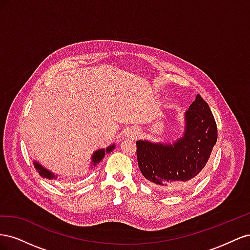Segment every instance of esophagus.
Masks as SVG:
<instances>
[{"label": "esophagus", "mask_w": 250, "mask_h": 250, "mask_svg": "<svg viewBox=\"0 0 250 250\" xmlns=\"http://www.w3.org/2000/svg\"><path fill=\"white\" fill-rule=\"evenodd\" d=\"M137 134H138V132H137V130H130L129 131V133H128V135H129V137H131V138H135L137 137Z\"/></svg>", "instance_id": "34e87169"}]
</instances>
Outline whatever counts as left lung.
Instances as JSON below:
<instances>
[{"mask_svg":"<svg viewBox=\"0 0 250 250\" xmlns=\"http://www.w3.org/2000/svg\"><path fill=\"white\" fill-rule=\"evenodd\" d=\"M183 138L173 144L137 142L143 176L165 192L190 188L202 174L217 142V125L208 104L200 95L185 113Z\"/></svg>","mask_w":250,"mask_h":250,"instance_id":"left-lung-1","label":"left lung"}]
</instances>
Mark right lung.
I'll use <instances>...</instances> for the list:
<instances>
[{"label": "right lung", "instance_id": "add662e5", "mask_svg": "<svg viewBox=\"0 0 250 250\" xmlns=\"http://www.w3.org/2000/svg\"><path fill=\"white\" fill-rule=\"evenodd\" d=\"M113 148H115V144H112V145H110V146L107 147L106 149H99V150L95 151L93 156H92L93 167H95V166H96L97 164H99V163L103 160V157L105 156V154L109 153L111 150H113ZM33 164H34V167H35L36 171L39 172V174H40V175H41L42 177L47 178V179H56V178H57V175H55L54 173H52V172L49 171L48 169L43 168L40 163H37V162L34 161Z\"/></svg>", "mask_w": 250, "mask_h": 250}]
</instances>
